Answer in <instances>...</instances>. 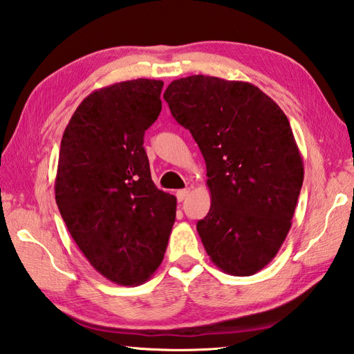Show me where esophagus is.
I'll return each instance as SVG.
<instances>
[{
	"mask_svg": "<svg viewBox=\"0 0 354 354\" xmlns=\"http://www.w3.org/2000/svg\"><path fill=\"white\" fill-rule=\"evenodd\" d=\"M189 193H190V190H189V189L178 190V192H176V198H178L179 203H183V201H184L187 196H189Z\"/></svg>",
	"mask_w": 354,
	"mask_h": 354,
	"instance_id": "34e87169",
	"label": "esophagus"
}]
</instances>
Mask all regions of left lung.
Listing matches in <instances>:
<instances>
[{"label": "left lung", "instance_id": "left-lung-1", "mask_svg": "<svg viewBox=\"0 0 354 354\" xmlns=\"http://www.w3.org/2000/svg\"><path fill=\"white\" fill-rule=\"evenodd\" d=\"M164 100L205 159L212 205L196 228L207 254L228 274L258 273L287 238L304 181L286 113L250 82L205 75L171 81Z\"/></svg>", "mask_w": 354, "mask_h": 354}]
</instances>
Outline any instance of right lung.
<instances>
[{"instance_id":"add662e5","label":"right lung","mask_w":354,"mask_h":354,"mask_svg":"<svg viewBox=\"0 0 354 354\" xmlns=\"http://www.w3.org/2000/svg\"><path fill=\"white\" fill-rule=\"evenodd\" d=\"M164 82L138 78L90 93L61 140L55 199L92 267L140 286L162 262L176 198L151 181L144 133L162 109Z\"/></svg>"}]
</instances>
